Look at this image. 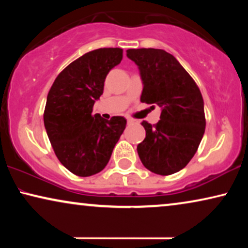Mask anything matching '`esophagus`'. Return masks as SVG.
I'll list each match as a JSON object with an SVG mask.
<instances>
[{"label":"esophagus","instance_id":"esophagus-1","mask_svg":"<svg viewBox=\"0 0 248 248\" xmlns=\"http://www.w3.org/2000/svg\"><path fill=\"white\" fill-rule=\"evenodd\" d=\"M139 122L138 120H133V118H127V124L132 125V124H138Z\"/></svg>","mask_w":248,"mask_h":248}]
</instances>
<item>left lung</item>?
I'll use <instances>...</instances> for the list:
<instances>
[{"label": "left lung", "instance_id": "obj_1", "mask_svg": "<svg viewBox=\"0 0 248 248\" xmlns=\"http://www.w3.org/2000/svg\"><path fill=\"white\" fill-rule=\"evenodd\" d=\"M126 55L140 70L141 101L161 108L157 124L141 123L145 138L138 144L139 157L155 174H175L191 161L204 134L201 91L178 61L164 49H127Z\"/></svg>", "mask_w": 248, "mask_h": 248}]
</instances>
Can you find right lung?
Instances as JSON below:
<instances>
[{
    "label": "right lung",
    "instance_id": "1",
    "mask_svg": "<svg viewBox=\"0 0 248 248\" xmlns=\"http://www.w3.org/2000/svg\"><path fill=\"white\" fill-rule=\"evenodd\" d=\"M123 59L122 48H99L69 64L54 81L44 111V124L56 157L80 177L98 174L109 161L126 120L93 115L109 71Z\"/></svg>",
    "mask_w": 248,
    "mask_h": 248
}]
</instances>
